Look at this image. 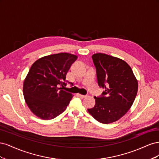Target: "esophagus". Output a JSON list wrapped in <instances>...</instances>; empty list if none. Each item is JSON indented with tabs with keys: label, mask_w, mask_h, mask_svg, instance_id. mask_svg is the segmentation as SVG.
<instances>
[{
	"label": "esophagus",
	"mask_w": 159,
	"mask_h": 159,
	"mask_svg": "<svg viewBox=\"0 0 159 159\" xmlns=\"http://www.w3.org/2000/svg\"><path fill=\"white\" fill-rule=\"evenodd\" d=\"M78 95L79 97H80L81 98H85L86 97H87V95H81V94H80V93H78Z\"/></svg>",
	"instance_id": "1"
}]
</instances>
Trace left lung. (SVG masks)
Wrapping results in <instances>:
<instances>
[{
    "mask_svg": "<svg viewBox=\"0 0 159 159\" xmlns=\"http://www.w3.org/2000/svg\"><path fill=\"white\" fill-rule=\"evenodd\" d=\"M99 87L105 89L94 97L95 106L88 109L98 121L108 124L117 121L131 107L138 91V81L130 66L122 59L103 53L91 56Z\"/></svg>",
    "mask_w": 159,
    "mask_h": 159,
    "instance_id": "1",
    "label": "left lung"
}]
</instances>
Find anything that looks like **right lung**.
<instances>
[{"instance_id":"right-lung-1","label":"right lung","mask_w":159,"mask_h":159,"mask_svg":"<svg viewBox=\"0 0 159 159\" xmlns=\"http://www.w3.org/2000/svg\"><path fill=\"white\" fill-rule=\"evenodd\" d=\"M77 58L75 55L63 52L40 57L32 65L24 81L23 94L36 116L52 119L66 110L74 95L63 88L66 75Z\"/></svg>"}]
</instances>
